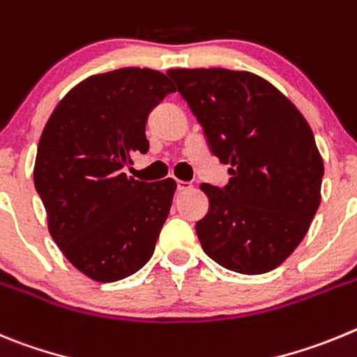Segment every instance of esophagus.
Masks as SVG:
<instances>
[{
	"instance_id": "34e87169",
	"label": "esophagus",
	"mask_w": 357,
	"mask_h": 357,
	"mask_svg": "<svg viewBox=\"0 0 357 357\" xmlns=\"http://www.w3.org/2000/svg\"><path fill=\"white\" fill-rule=\"evenodd\" d=\"M176 186H178V190H179V192H183V190H190V188H192V183H188V181H181V179H178V181H176Z\"/></svg>"
}]
</instances>
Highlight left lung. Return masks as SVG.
<instances>
[{"instance_id":"obj_1","label":"left lung","mask_w":357,"mask_h":357,"mask_svg":"<svg viewBox=\"0 0 357 357\" xmlns=\"http://www.w3.org/2000/svg\"><path fill=\"white\" fill-rule=\"evenodd\" d=\"M210 151L229 165L222 188L202 183L210 208L195 224L224 268L274 271L303 242L320 204L324 162L303 114L274 85L229 69H171Z\"/></svg>"}]
</instances>
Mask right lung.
<instances>
[{"mask_svg": "<svg viewBox=\"0 0 357 357\" xmlns=\"http://www.w3.org/2000/svg\"><path fill=\"white\" fill-rule=\"evenodd\" d=\"M171 92V79L147 67L91 76L59 102L40 135L33 181L47 227L94 281L128 278L155 252L176 181H139L124 167L131 153H147V117Z\"/></svg>", "mask_w": 357, "mask_h": 357, "instance_id": "1", "label": "right lung"}]
</instances>
